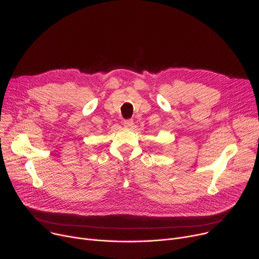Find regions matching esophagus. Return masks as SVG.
<instances>
[{
	"label": "esophagus",
	"mask_w": 259,
	"mask_h": 259,
	"mask_svg": "<svg viewBox=\"0 0 259 259\" xmlns=\"http://www.w3.org/2000/svg\"><path fill=\"white\" fill-rule=\"evenodd\" d=\"M122 125L125 126L126 128H132V127H133V125H134V122H133V120H132V119H126V120H123Z\"/></svg>",
	"instance_id": "34e87169"
}]
</instances>
